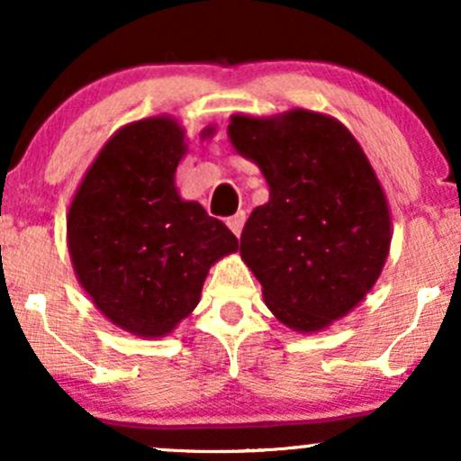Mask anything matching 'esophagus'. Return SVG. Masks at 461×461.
<instances>
[{
	"instance_id": "1",
	"label": "esophagus",
	"mask_w": 461,
	"mask_h": 461,
	"mask_svg": "<svg viewBox=\"0 0 461 461\" xmlns=\"http://www.w3.org/2000/svg\"><path fill=\"white\" fill-rule=\"evenodd\" d=\"M245 212H236L234 216H230V219H227V225H230V230L234 231L236 236H240V231H242V227H245Z\"/></svg>"
}]
</instances>
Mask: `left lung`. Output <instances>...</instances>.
Masks as SVG:
<instances>
[{
  "mask_svg": "<svg viewBox=\"0 0 461 461\" xmlns=\"http://www.w3.org/2000/svg\"><path fill=\"white\" fill-rule=\"evenodd\" d=\"M227 134L268 184L240 236L264 303L290 330H325L366 297L393 240L366 153L340 121L303 108L234 114Z\"/></svg>",
  "mask_w": 461,
  "mask_h": 461,
  "instance_id": "left-lung-1",
  "label": "left lung"
}]
</instances>
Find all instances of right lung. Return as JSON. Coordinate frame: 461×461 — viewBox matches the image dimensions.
Wrapping results in <instances>:
<instances>
[{
  "label": "right lung",
  "mask_w": 461,
  "mask_h": 461,
  "mask_svg": "<svg viewBox=\"0 0 461 461\" xmlns=\"http://www.w3.org/2000/svg\"><path fill=\"white\" fill-rule=\"evenodd\" d=\"M186 149V131L171 116L125 125L68 208L77 282L105 319L140 338L176 330L197 308L210 267L238 249L219 219L179 197L176 168Z\"/></svg>",
  "instance_id": "add662e5"
}]
</instances>
